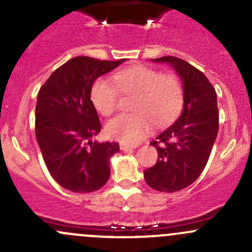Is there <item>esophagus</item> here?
Instances as JSON below:
<instances>
[{
    "instance_id": "esophagus-1",
    "label": "esophagus",
    "mask_w": 252,
    "mask_h": 252,
    "mask_svg": "<svg viewBox=\"0 0 252 252\" xmlns=\"http://www.w3.org/2000/svg\"><path fill=\"white\" fill-rule=\"evenodd\" d=\"M119 147H121V150H123V151H126V150L135 149L136 145H128V144H123V142H121V144H119Z\"/></svg>"
}]
</instances>
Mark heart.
Masks as SVG:
<instances>
[{"mask_svg":"<svg viewBox=\"0 0 252 252\" xmlns=\"http://www.w3.org/2000/svg\"><path fill=\"white\" fill-rule=\"evenodd\" d=\"M114 81L116 85L101 78L91 89V101L102 116L117 110L121 93L136 95L133 107L136 113L118 114L106 126L114 140L138 144L149 135L154 122L157 126H168L182 111L184 90L177 75L138 64L117 72Z\"/></svg>","mask_w":252,"mask_h":252,"instance_id":"obj_1","label":"heart"}]
</instances>
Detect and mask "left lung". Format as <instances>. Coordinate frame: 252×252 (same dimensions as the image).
<instances>
[{
	"label": "left lung",
	"mask_w": 252,
	"mask_h": 252,
	"mask_svg": "<svg viewBox=\"0 0 252 252\" xmlns=\"http://www.w3.org/2000/svg\"><path fill=\"white\" fill-rule=\"evenodd\" d=\"M169 63L183 80L184 107L173 126L151 142L158 151L156 164L144 172L157 191L174 192L189 187L204 171L220 126L216 90L201 70L174 56L155 58Z\"/></svg>",
	"instance_id": "obj_1"
}]
</instances>
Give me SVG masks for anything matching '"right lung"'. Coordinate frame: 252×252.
<instances>
[{"label":"right lung","instance_id":"add662e5","mask_svg":"<svg viewBox=\"0 0 252 252\" xmlns=\"http://www.w3.org/2000/svg\"><path fill=\"white\" fill-rule=\"evenodd\" d=\"M122 62L78 56L57 68L37 94L35 134L45 164L73 192L95 191L110 178V157L119 145L93 141L101 123L90 97L94 81Z\"/></svg>","mask_w":252,"mask_h":252}]
</instances>
